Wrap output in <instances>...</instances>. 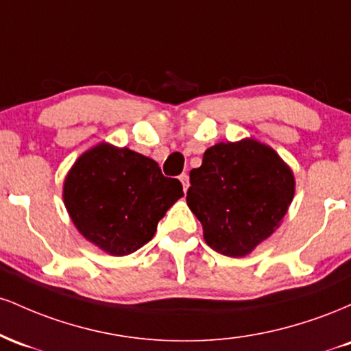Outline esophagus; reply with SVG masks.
<instances>
[{"label":"esophagus","instance_id":"1","mask_svg":"<svg viewBox=\"0 0 351 351\" xmlns=\"http://www.w3.org/2000/svg\"><path fill=\"white\" fill-rule=\"evenodd\" d=\"M180 181H181V184H183V191L186 193L188 188H189V176H188V173H181Z\"/></svg>","mask_w":351,"mask_h":351}]
</instances>
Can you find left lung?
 Segmentation results:
<instances>
[{
    "mask_svg": "<svg viewBox=\"0 0 351 351\" xmlns=\"http://www.w3.org/2000/svg\"><path fill=\"white\" fill-rule=\"evenodd\" d=\"M189 183L186 203L204 241L228 257L247 256L271 237L295 195L292 168L256 138L209 147Z\"/></svg>",
    "mask_w": 351,
    "mask_h": 351,
    "instance_id": "8db88e82",
    "label": "left lung"
}]
</instances>
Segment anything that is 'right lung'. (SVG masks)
<instances>
[{"label":"right lung","instance_id":"add662e5","mask_svg":"<svg viewBox=\"0 0 351 351\" xmlns=\"http://www.w3.org/2000/svg\"><path fill=\"white\" fill-rule=\"evenodd\" d=\"M181 196L180 181L163 176L155 160L107 142L84 152L62 186L74 226L110 256H128L147 244Z\"/></svg>","mask_w":351,"mask_h":351}]
</instances>
